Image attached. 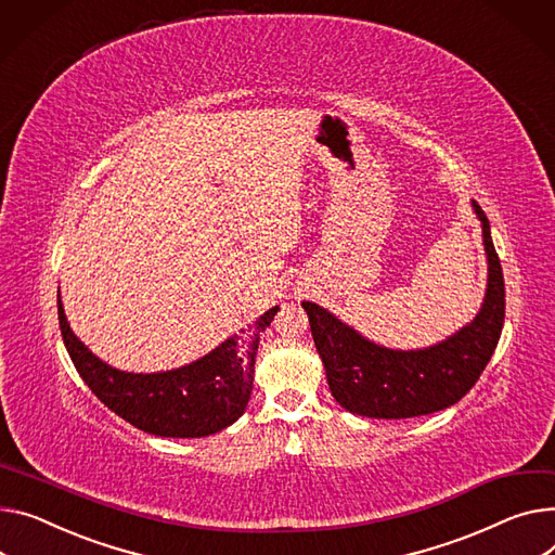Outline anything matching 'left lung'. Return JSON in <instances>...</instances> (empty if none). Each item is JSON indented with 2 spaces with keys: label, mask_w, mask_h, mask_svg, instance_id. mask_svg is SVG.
Listing matches in <instances>:
<instances>
[{
  "label": "left lung",
  "mask_w": 555,
  "mask_h": 555,
  "mask_svg": "<svg viewBox=\"0 0 555 555\" xmlns=\"http://www.w3.org/2000/svg\"><path fill=\"white\" fill-rule=\"evenodd\" d=\"M473 209L482 220L489 261L487 294L477 317L447 341L424 350H390L363 339L325 308L301 304L332 397L346 411L375 420L430 415L457 403L482 375L502 335L506 301L489 218L475 201Z\"/></svg>",
  "instance_id": "1"
}]
</instances>
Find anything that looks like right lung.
<instances>
[{"instance_id":"add662e5","label":"right lung","mask_w":555,"mask_h":555,"mask_svg":"<svg viewBox=\"0 0 555 555\" xmlns=\"http://www.w3.org/2000/svg\"><path fill=\"white\" fill-rule=\"evenodd\" d=\"M276 310L279 306L190 365L138 375L100 361L73 335L57 299L62 339L85 384L118 417L158 437L214 435L243 415L251 395L258 339Z\"/></svg>"}]
</instances>
